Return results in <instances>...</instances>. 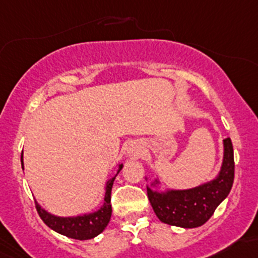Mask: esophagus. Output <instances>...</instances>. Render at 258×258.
<instances>
[{
  "instance_id": "34e87169",
  "label": "esophagus",
  "mask_w": 258,
  "mask_h": 258,
  "mask_svg": "<svg viewBox=\"0 0 258 258\" xmlns=\"http://www.w3.org/2000/svg\"><path fill=\"white\" fill-rule=\"evenodd\" d=\"M142 152H143V147L140 142H132L128 146V148H127V154H128L130 157H134V158L140 157V155L142 154Z\"/></svg>"
}]
</instances>
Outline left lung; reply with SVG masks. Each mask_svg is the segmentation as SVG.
Masks as SVG:
<instances>
[{
  "instance_id": "8db88e82",
  "label": "left lung",
  "mask_w": 258,
  "mask_h": 258,
  "mask_svg": "<svg viewBox=\"0 0 258 258\" xmlns=\"http://www.w3.org/2000/svg\"><path fill=\"white\" fill-rule=\"evenodd\" d=\"M234 151L230 138L223 140V161L213 180L186 189L164 188L158 177L147 185L153 211L165 224L191 229L205 224L228 197L234 182ZM148 180V176H146Z\"/></svg>"
}]
</instances>
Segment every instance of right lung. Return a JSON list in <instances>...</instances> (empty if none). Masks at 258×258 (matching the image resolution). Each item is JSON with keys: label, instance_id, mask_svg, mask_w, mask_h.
<instances>
[{"label": "right lung", "instance_id": "right-lung-1", "mask_svg": "<svg viewBox=\"0 0 258 258\" xmlns=\"http://www.w3.org/2000/svg\"><path fill=\"white\" fill-rule=\"evenodd\" d=\"M21 161L22 168L24 169L23 152H22ZM122 168L123 164L118 163L116 174L111 177V179L106 181L104 202L103 205L100 206V208L94 212L78 214V216L72 217H60L47 212L46 209H44L40 205H39L38 201H35L36 211H38L42 222L49 226L50 229H52L53 231H56V233L61 235H64V236L67 237H71V239L89 240L98 236L99 234L103 233L104 229L106 228L107 224H109L110 218H111L112 209L111 203H110V201H111V188L112 185H114L116 176H117V174L121 171Z\"/></svg>", "mask_w": 258, "mask_h": 258}]
</instances>
